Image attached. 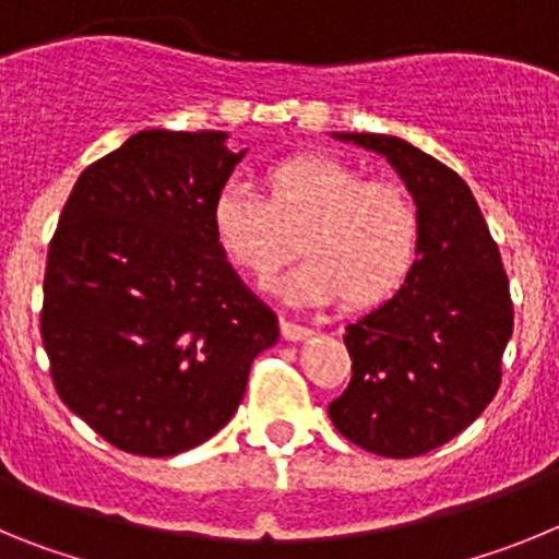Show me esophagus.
Returning a JSON list of instances; mask_svg holds the SVG:
<instances>
[{
  "mask_svg": "<svg viewBox=\"0 0 559 559\" xmlns=\"http://www.w3.org/2000/svg\"><path fill=\"white\" fill-rule=\"evenodd\" d=\"M280 328H283L285 341H305L310 335L308 328H302V324H296V322H288V319H283V322H280Z\"/></svg>",
  "mask_w": 559,
  "mask_h": 559,
  "instance_id": "obj_1",
  "label": "esophagus"
}]
</instances>
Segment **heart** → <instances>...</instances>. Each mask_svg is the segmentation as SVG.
<instances>
[{
	"label": "heart",
	"instance_id": "obj_1",
	"mask_svg": "<svg viewBox=\"0 0 559 559\" xmlns=\"http://www.w3.org/2000/svg\"><path fill=\"white\" fill-rule=\"evenodd\" d=\"M265 199L229 181L215 192L210 229L221 254L269 283L294 254H308L285 283L294 302L328 305L344 296L355 310L389 302L419 254V215L400 187L367 181L328 156H294L263 173Z\"/></svg>",
	"mask_w": 559,
	"mask_h": 559
}]
</instances>
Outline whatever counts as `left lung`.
<instances>
[{
	"instance_id": "8db88e82",
	"label": "left lung",
	"mask_w": 559,
	"mask_h": 559,
	"mask_svg": "<svg viewBox=\"0 0 559 559\" xmlns=\"http://www.w3.org/2000/svg\"><path fill=\"white\" fill-rule=\"evenodd\" d=\"M386 156L419 215L408 283L349 324L353 378L330 419L378 456L412 459L445 445L487 408L512 335L510 280L471 187L392 133H333Z\"/></svg>"
}]
</instances>
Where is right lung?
<instances>
[{
    "label": "right lung",
    "instance_id": "right-lung-1",
    "mask_svg": "<svg viewBox=\"0 0 559 559\" xmlns=\"http://www.w3.org/2000/svg\"><path fill=\"white\" fill-rule=\"evenodd\" d=\"M226 131L133 133L88 165L49 243L41 338L69 412L136 456H176L235 417L280 324L221 254Z\"/></svg>",
    "mask_w": 559,
    "mask_h": 559
}]
</instances>
